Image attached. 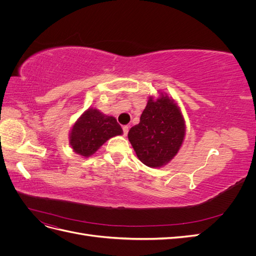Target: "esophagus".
I'll return each mask as SVG.
<instances>
[{"label":"esophagus","instance_id":"obj_1","mask_svg":"<svg viewBox=\"0 0 256 256\" xmlns=\"http://www.w3.org/2000/svg\"><path fill=\"white\" fill-rule=\"evenodd\" d=\"M122 131H124V136H127L128 131H129V127L128 126H122Z\"/></svg>","mask_w":256,"mask_h":256}]
</instances>
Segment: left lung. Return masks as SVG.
<instances>
[{
    "label": "left lung",
    "instance_id": "1",
    "mask_svg": "<svg viewBox=\"0 0 256 256\" xmlns=\"http://www.w3.org/2000/svg\"><path fill=\"white\" fill-rule=\"evenodd\" d=\"M184 120L174 100L161 94L150 98L140 122L129 130L128 138L138 158L150 168H160L180 150L184 136Z\"/></svg>",
    "mask_w": 256,
    "mask_h": 256
}]
</instances>
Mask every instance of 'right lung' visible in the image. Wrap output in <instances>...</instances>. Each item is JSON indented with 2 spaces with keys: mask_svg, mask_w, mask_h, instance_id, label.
I'll list each match as a JSON object with an SVG mask.
<instances>
[{
  "mask_svg": "<svg viewBox=\"0 0 256 256\" xmlns=\"http://www.w3.org/2000/svg\"><path fill=\"white\" fill-rule=\"evenodd\" d=\"M122 134V129L113 116H106L97 109H88L72 127L70 145L76 154L88 157L110 138Z\"/></svg>",
  "mask_w": 256,
  "mask_h": 256,
  "instance_id": "add662e5",
  "label": "right lung"
}]
</instances>
